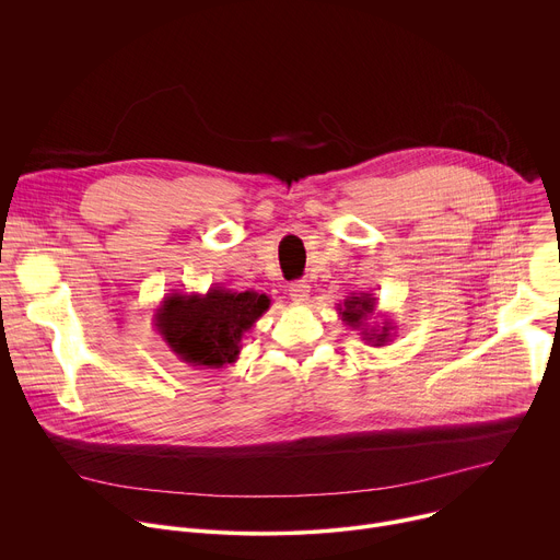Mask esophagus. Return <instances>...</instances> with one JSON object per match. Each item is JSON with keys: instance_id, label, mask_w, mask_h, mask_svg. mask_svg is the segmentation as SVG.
<instances>
[{"instance_id": "esophagus-1", "label": "esophagus", "mask_w": 560, "mask_h": 560, "mask_svg": "<svg viewBox=\"0 0 560 560\" xmlns=\"http://www.w3.org/2000/svg\"><path fill=\"white\" fill-rule=\"evenodd\" d=\"M290 299L296 303H307L310 301V285L305 281H296L290 285Z\"/></svg>"}]
</instances>
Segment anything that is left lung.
<instances>
[{"instance_id": "obj_1", "label": "left lung", "mask_w": 560, "mask_h": 560, "mask_svg": "<svg viewBox=\"0 0 560 560\" xmlns=\"http://www.w3.org/2000/svg\"><path fill=\"white\" fill-rule=\"evenodd\" d=\"M376 310V296H372L370 292H361V294H352L348 299H343V303H337V312L341 316V322L357 330L361 335V339L368 346H387L394 339V330L396 326H392L389 318H383V324H374L370 326V318Z\"/></svg>"}]
</instances>
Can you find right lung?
<instances>
[{
	"label": "right lung",
	"instance_id": "obj_1",
	"mask_svg": "<svg viewBox=\"0 0 560 560\" xmlns=\"http://www.w3.org/2000/svg\"><path fill=\"white\" fill-rule=\"evenodd\" d=\"M268 307V294L214 285L206 294L171 292L154 310L152 322L182 363L217 370L238 359L242 341Z\"/></svg>",
	"mask_w": 560,
	"mask_h": 560
}]
</instances>
